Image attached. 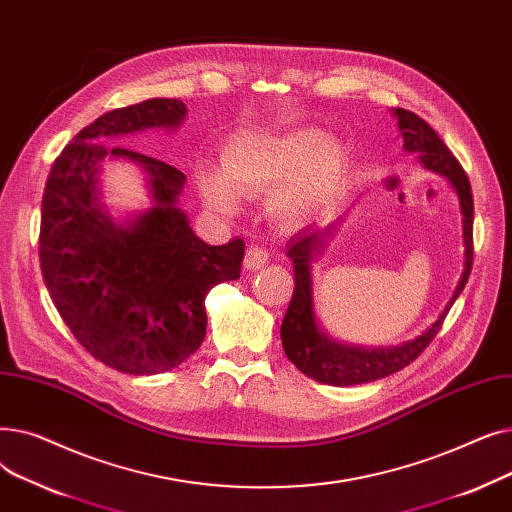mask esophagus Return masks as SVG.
I'll use <instances>...</instances> for the list:
<instances>
[{
  "label": "esophagus",
  "mask_w": 512,
  "mask_h": 512,
  "mask_svg": "<svg viewBox=\"0 0 512 512\" xmlns=\"http://www.w3.org/2000/svg\"><path fill=\"white\" fill-rule=\"evenodd\" d=\"M267 259H270V253H267V249L253 245L245 253V267H247V270H259V267H263L267 263Z\"/></svg>",
  "instance_id": "obj_1"
}]
</instances>
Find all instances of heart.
Instances as JSON below:
<instances>
[{
	"mask_svg": "<svg viewBox=\"0 0 512 512\" xmlns=\"http://www.w3.org/2000/svg\"><path fill=\"white\" fill-rule=\"evenodd\" d=\"M342 168V149L315 130L286 137H238L222 151L220 174L199 172L205 203L222 213L238 207V197H267V213L280 224H299L328 201Z\"/></svg>",
	"mask_w": 512,
	"mask_h": 512,
	"instance_id": "obj_1",
	"label": "heart"
}]
</instances>
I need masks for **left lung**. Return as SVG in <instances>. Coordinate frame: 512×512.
<instances>
[{
    "label": "left lung",
    "instance_id": "1",
    "mask_svg": "<svg viewBox=\"0 0 512 512\" xmlns=\"http://www.w3.org/2000/svg\"><path fill=\"white\" fill-rule=\"evenodd\" d=\"M394 116L398 118V128L405 149L411 153H419L423 166L438 174H444L456 188V193H459L463 211L465 270L459 286L454 290V297L450 299L436 324L419 338L392 348H371V351L369 348L342 346L319 332L313 313L311 261L321 249L326 228H309L294 234L286 245L288 257L292 259L294 265V292L282 321L280 336L286 357L297 365V369L303 371L307 378H313L319 384H365L386 378V375H392L411 365L440 332L452 303L463 292L473 267V193L467 172L463 170L461 161L452 155L446 143L438 137V132L423 118L409 110H402V107H396Z\"/></svg>",
    "mask_w": 512,
    "mask_h": 512
}]
</instances>
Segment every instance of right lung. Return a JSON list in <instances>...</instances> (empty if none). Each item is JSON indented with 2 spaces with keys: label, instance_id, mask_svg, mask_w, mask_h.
Wrapping results in <instances>:
<instances>
[{
  "label": "right lung",
  "instance_id": "right-lung-1",
  "mask_svg": "<svg viewBox=\"0 0 512 512\" xmlns=\"http://www.w3.org/2000/svg\"><path fill=\"white\" fill-rule=\"evenodd\" d=\"M184 116L180 99L107 112L64 147L45 182L39 259L49 297L87 353L130 375L170 371L197 351L207 292L240 278L245 257V240L211 247L193 234L176 207L186 180L180 170L107 145L118 134L178 126ZM105 154L130 156L152 174L156 205L126 229L114 227L96 203Z\"/></svg>",
  "mask_w": 512,
  "mask_h": 512
}]
</instances>
